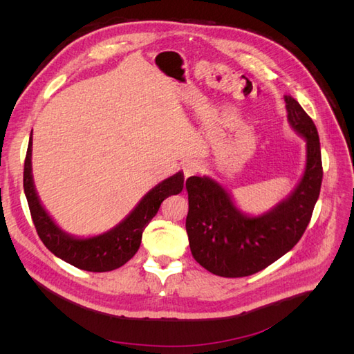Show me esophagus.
<instances>
[{
  "instance_id": "esophagus-1",
  "label": "esophagus",
  "mask_w": 354,
  "mask_h": 354,
  "mask_svg": "<svg viewBox=\"0 0 354 354\" xmlns=\"http://www.w3.org/2000/svg\"><path fill=\"white\" fill-rule=\"evenodd\" d=\"M201 171H202V162H199L198 159H189L183 164V173L186 178L199 174Z\"/></svg>"
}]
</instances>
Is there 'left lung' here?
Listing matches in <instances>:
<instances>
[{"instance_id": "1", "label": "left lung", "mask_w": 354, "mask_h": 354, "mask_svg": "<svg viewBox=\"0 0 354 354\" xmlns=\"http://www.w3.org/2000/svg\"><path fill=\"white\" fill-rule=\"evenodd\" d=\"M283 99L289 125L306 140L304 173L285 199L251 216L214 178L186 180L190 251L203 269L217 276L243 277L266 269L294 248L312 218L324 177L319 134L299 103L291 95Z\"/></svg>"}]
</instances>
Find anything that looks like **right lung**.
<instances>
[{"label":"right lung","mask_w":354,"mask_h":354,"mask_svg":"<svg viewBox=\"0 0 354 354\" xmlns=\"http://www.w3.org/2000/svg\"><path fill=\"white\" fill-rule=\"evenodd\" d=\"M185 187L183 171H178L152 187L128 216L115 227L97 236L80 238L66 233L47 212L37 194L32 177V133L24 171V189L38 236L47 248L63 261L87 272H111L131 260L140 248L143 230L162 203Z\"/></svg>","instance_id":"right-lung-1"}]
</instances>
